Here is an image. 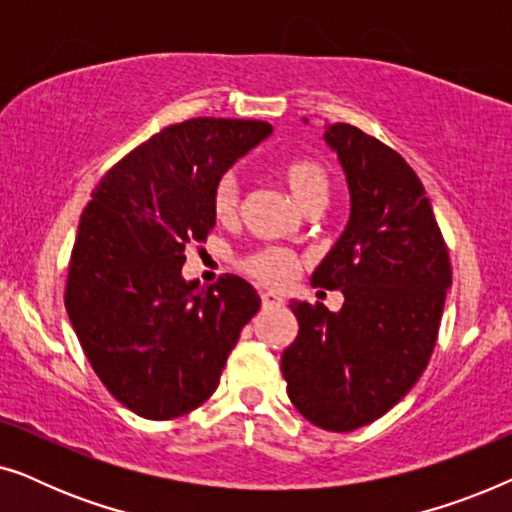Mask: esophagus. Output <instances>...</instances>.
I'll use <instances>...</instances> for the list:
<instances>
[{
	"label": "esophagus",
	"instance_id": "34e87169",
	"mask_svg": "<svg viewBox=\"0 0 512 512\" xmlns=\"http://www.w3.org/2000/svg\"><path fill=\"white\" fill-rule=\"evenodd\" d=\"M261 303H263V307H279V305H284V298L275 291H265V293H261Z\"/></svg>",
	"mask_w": 512,
	"mask_h": 512
}]
</instances>
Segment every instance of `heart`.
Here are the masks:
<instances>
[{"label": "heart", "mask_w": 512, "mask_h": 512, "mask_svg": "<svg viewBox=\"0 0 512 512\" xmlns=\"http://www.w3.org/2000/svg\"><path fill=\"white\" fill-rule=\"evenodd\" d=\"M277 177L305 212L314 207L324 209L331 200V174L319 160H284V163L277 165ZM237 207H240V188H237L235 174L226 172L214 184L212 212L219 221H233L237 216ZM242 268L261 284L282 286L296 277L300 261L289 249L268 247L244 258Z\"/></svg>", "instance_id": "heart-1"}]
</instances>
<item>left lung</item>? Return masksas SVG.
<instances>
[{"label": "left lung", "mask_w": 512, "mask_h": 512, "mask_svg": "<svg viewBox=\"0 0 512 512\" xmlns=\"http://www.w3.org/2000/svg\"><path fill=\"white\" fill-rule=\"evenodd\" d=\"M349 186L345 233L312 284L345 296L340 312L293 300L298 338L284 349L286 394L307 422L354 431L415 387L436 347L450 254L415 170L349 123L326 125Z\"/></svg>", "instance_id": "8db88e82"}]
</instances>
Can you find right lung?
Segmentation results:
<instances>
[{
    "label": "right lung",
    "instance_id": "obj_1",
    "mask_svg": "<svg viewBox=\"0 0 512 512\" xmlns=\"http://www.w3.org/2000/svg\"><path fill=\"white\" fill-rule=\"evenodd\" d=\"M270 132L237 118L170 125L118 160L83 209L65 307L97 377L139 417L172 419L205 403L261 307L242 277L205 289L181 265L188 244L212 233L216 181Z\"/></svg>",
    "mask_w": 512,
    "mask_h": 512
}]
</instances>
